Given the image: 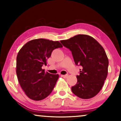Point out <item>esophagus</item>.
<instances>
[{
	"label": "esophagus",
	"instance_id": "esophagus-1",
	"mask_svg": "<svg viewBox=\"0 0 121 121\" xmlns=\"http://www.w3.org/2000/svg\"><path fill=\"white\" fill-rule=\"evenodd\" d=\"M68 76V75H67V74H66V75H61V77L64 78H67Z\"/></svg>",
	"mask_w": 121,
	"mask_h": 121
}]
</instances>
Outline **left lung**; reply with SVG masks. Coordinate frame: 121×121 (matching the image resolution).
Segmentation results:
<instances>
[{
	"instance_id": "obj_1",
	"label": "left lung",
	"mask_w": 121,
	"mask_h": 121,
	"mask_svg": "<svg viewBox=\"0 0 121 121\" xmlns=\"http://www.w3.org/2000/svg\"><path fill=\"white\" fill-rule=\"evenodd\" d=\"M60 42L71 51L76 65L82 67L72 92L82 99L94 97L102 89L108 73V59L104 48L86 35H78Z\"/></svg>"
}]
</instances>
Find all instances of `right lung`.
I'll return each instance as SVG.
<instances>
[{
	"label": "right lung",
	"mask_w": 121,
	"mask_h": 121,
	"mask_svg": "<svg viewBox=\"0 0 121 121\" xmlns=\"http://www.w3.org/2000/svg\"><path fill=\"white\" fill-rule=\"evenodd\" d=\"M62 47L59 41L39 39L29 41L19 51L16 74L21 88L30 99L42 100L52 92L59 75L45 73L42 67L47 65V59L54 49Z\"/></svg>",
	"instance_id": "1"
}]
</instances>
